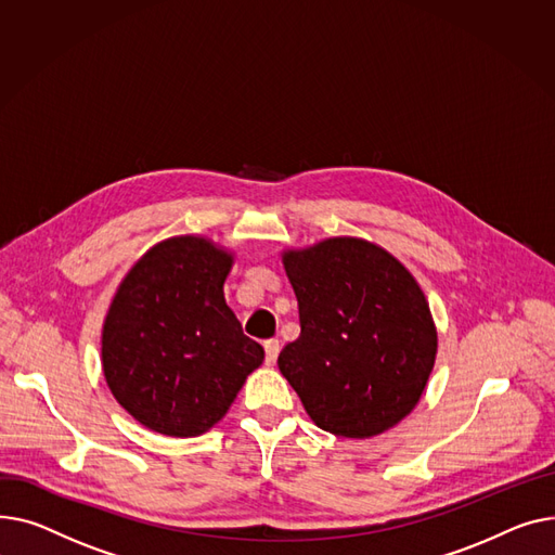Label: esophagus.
<instances>
[{
	"label": "esophagus",
	"instance_id": "obj_1",
	"mask_svg": "<svg viewBox=\"0 0 555 555\" xmlns=\"http://www.w3.org/2000/svg\"><path fill=\"white\" fill-rule=\"evenodd\" d=\"M264 361H267V365H275V361H278V353H280V340H275V338H271V340H267L264 343Z\"/></svg>",
	"mask_w": 555,
	"mask_h": 555
}]
</instances>
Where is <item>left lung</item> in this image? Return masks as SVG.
<instances>
[{
  "instance_id": "8db88e82",
  "label": "left lung",
  "mask_w": 555,
  "mask_h": 555,
  "mask_svg": "<svg viewBox=\"0 0 555 555\" xmlns=\"http://www.w3.org/2000/svg\"><path fill=\"white\" fill-rule=\"evenodd\" d=\"M296 291L300 336L278 367L318 428L367 439L418 403L437 356L430 307L385 248L332 237L282 255Z\"/></svg>"
}]
</instances>
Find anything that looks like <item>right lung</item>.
<instances>
[{"instance_id":"add662e5","label":"right lung","mask_w":555,"mask_h":555,"mask_svg":"<svg viewBox=\"0 0 555 555\" xmlns=\"http://www.w3.org/2000/svg\"><path fill=\"white\" fill-rule=\"evenodd\" d=\"M233 255L206 237L152 246L120 282L103 327L114 399L145 428L197 437L228 412L264 349L225 305Z\"/></svg>"}]
</instances>
